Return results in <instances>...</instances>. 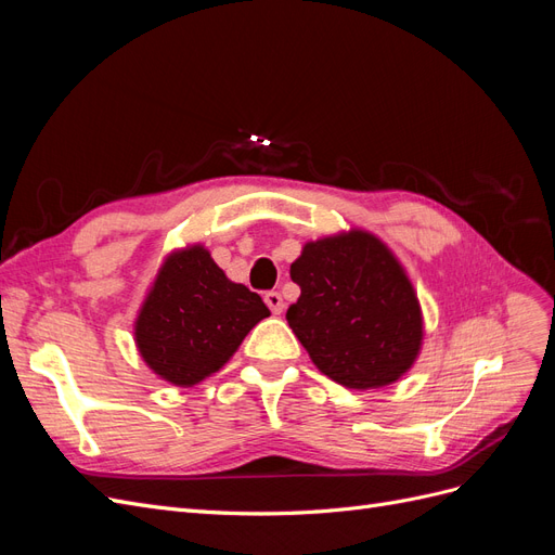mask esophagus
<instances>
[{"instance_id":"obj_1","label":"esophagus","mask_w":555,"mask_h":555,"mask_svg":"<svg viewBox=\"0 0 555 555\" xmlns=\"http://www.w3.org/2000/svg\"><path fill=\"white\" fill-rule=\"evenodd\" d=\"M263 300H266V306L271 308L273 314H282L284 312V300H282V296L278 292H268L263 296Z\"/></svg>"}]
</instances>
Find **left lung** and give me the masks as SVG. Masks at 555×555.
Returning a JSON list of instances; mask_svg holds the SVG:
<instances>
[{
  "instance_id": "obj_1",
  "label": "left lung",
  "mask_w": 555,
  "mask_h": 555,
  "mask_svg": "<svg viewBox=\"0 0 555 555\" xmlns=\"http://www.w3.org/2000/svg\"><path fill=\"white\" fill-rule=\"evenodd\" d=\"M289 275L300 296L287 322L326 377L363 391L410 371L424 317L405 268L377 236L351 229L306 243Z\"/></svg>"
}]
</instances>
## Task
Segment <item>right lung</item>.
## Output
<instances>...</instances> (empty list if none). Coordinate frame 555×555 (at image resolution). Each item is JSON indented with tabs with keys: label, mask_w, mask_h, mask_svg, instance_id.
<instances>
[{
	"label": "right lung",
	"mask_w": 555,
	"mask_h": 555,
	"mask_svg": "<svg viewBox=\"0 0 555 555\" xmlns=\"http://www.w3.org/2000/svg\"><path fill=\"white\" fill-rule=\"evenodd\" d=\"M268 314L259 294L231 282L204 245H192L162 263L133 335L150 371L192 386L220 371Z\"/></svg>",
	"instance_id": "add662e5"
}]
</instances>
